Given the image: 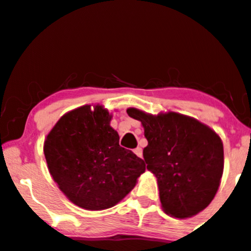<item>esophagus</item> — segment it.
<instances>
[{"instance_id": "esophagus-1", "label": "esophagus", "mask_w": 251, "mask_h": 251, "mask_svg": "<svg viewBox=\"0 0 251 251\" xmlns=\"http://www.w3.org/2000/svg\"><path fill=\"white\" fill-rule=\"evenodd\" d=\"M134 153L135 155L139 156V158H141V156H143V150H141V147H137V149L134 150Z\"/></svg>"}]
</instances>
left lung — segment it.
Instances as JSON below:
<instances>
[{
	"label": "left lung",
	"mask_w": 251,
	"mask_h": 251,
	"mask_svg": "<svg viewBox=\"0 0 251 251\" xmlns=\"http://www.w3.org/2000/svg\"><path fill=\"white\" fill-rule=\"evenodd\" d=\"M140 120L149 145L143 155L158 179L160 202L172 216L191 217L212 202L223 173V145L196 119L168 112L152 116L128 108Z\"/></svg>",
	"instance_id": "left-lung-1"
}]
</instances>
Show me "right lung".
Listing matches in <instances>:
<instances>
[{
  "mask_svg": "<svg viewBox=\"0 0 251 251\" xmlns=\"http://www.w3.org/2000/svg\"><path fill=\"white\" fill-rule=\"evenodd\" d=\"M101 106L85 105L66 113L44 143L48 167L60 191L87 210L113 207L145 172L144 160L119 145Z\"/></svg>",
  "mask_w": 251,
  "mask_h": 251,
  "instance_id": "right-lung-1",
  "label": "right lung"
}]
</instances>
